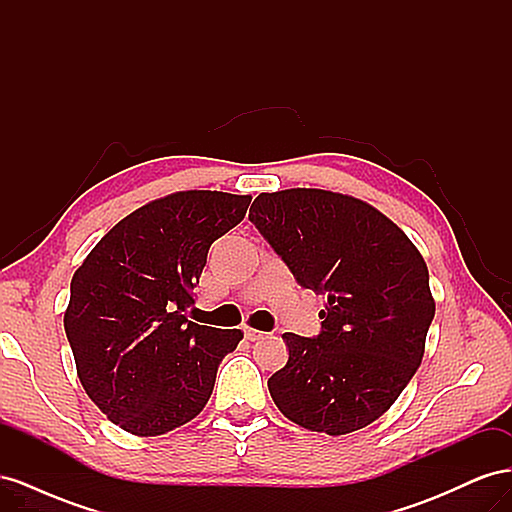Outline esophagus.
Listing matches in <instances>:
<instances>
[{"instance_id": "obj_1", "label": "esophagus", "mask_w": 512, "mask_h": 512, "mask_svg": "<svg viewBox=\"0 0 512 512\" xmlns=\"http://www.w3.org/2000/svg\"><path fill=\"white\" fill-rule=\"evenodd\" d=\"M245 339H250V342H256V339H262L265 337V333L262 331H256V329H250V327H245Z\"/></svg>"}]
</instances>
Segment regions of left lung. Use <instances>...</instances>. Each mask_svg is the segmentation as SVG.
<instances>
[{"mask_svg":"<svg viewBox=\"0 0 512 512\" xmlns=\"http://www.w3.org/2000/svg\"><path fill=\"white\" fill-rule=\"evenodd\" d=\"M250 222L294 280L327 297L316 337L282 335L275 406L329 436L374 423L416 374L436 314L421 252L378 209L327 190L260 194Z\"/></svg>","mask_w":512,"mask_h":512,"instance_id":"8db88e82","label":"left lung"}]
</instances>
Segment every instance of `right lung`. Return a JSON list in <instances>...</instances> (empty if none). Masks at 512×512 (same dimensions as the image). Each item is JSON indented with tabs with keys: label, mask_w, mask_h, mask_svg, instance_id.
<instances>
[{
	"label": "right lung",
	"mask_w": 512,
	"mask_h": 512,
	"mask_svg": "<svg viewBox=\"0 0 512 512\" xmlns=\"http://www.w3.org/2000/svg\"><path fill=\"white\" fill-rule=\"evenodd\" d=\"M252 196L177 192L115 224L76 269L64 327L89 399L134 436L190 423L213 393L239 329L188 320L209 247Z\"/></svg>",
	"instance_id": "1"
}]
</instances>
